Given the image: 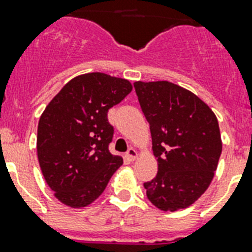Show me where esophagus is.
<instances>
[{"label": "esophagus", "mask_w": 252, "mask_h": 252, "mask_svg": "<svg viewBox=\"0 0 252 252\" xmlns=\"http://www.w3.org/2000/svg\"><path fill=\"white\" fill-rule=\"evenodd\" d=\"M126 158L129 159L130 161H134L137 159V157H138V153H137L136 150H134V149H132V147H130L129 150L126 151Z\"/></svg>", "instance_id": "1"}]
</instances>
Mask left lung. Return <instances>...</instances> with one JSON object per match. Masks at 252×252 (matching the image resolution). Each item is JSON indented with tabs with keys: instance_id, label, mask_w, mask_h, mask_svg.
Returning a JSON list of instances; mask_svg holds the SVG:
<instances>
[{
	"instance_id": "8db88e82",
	"label": "left lung",
	"mask_w": 252,
	"mask_h": 252,
	"mask_svg": "<svg viewBox=\"0 0 252 252\" xmlns=\"http://www.w3.org/2000/svg\"><path fill=\"white\" fill-rule=\"evenodd\" d=\"M141 108L150 124L158 173L145 183L146 195L161 211L193 204L218 168L222 142L218 118L193 92L169 81H136Z\"/></svg>"
}]
</instances>
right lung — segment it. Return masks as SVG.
I'll return each mask as SVG.
<instances>
[{
  "mask_svg": "<svg viewBox=\"0 0 252 252\" xmlns=\"http://www.w3.org/2000/svg\"><path fill=\"white\" fill-rule=\"evenodd\" d=\"M132 84L107 73L73 77L41 114L37 158L54 197L67 207H87L123 164L108 151L114 128L107 111L132 92Z\"/></svg>",
  "mask_w": 252,
  "mask_h": 252,
  "instance_id": "right-lung-1",
  "label": "right lung"
}]
</instances>
